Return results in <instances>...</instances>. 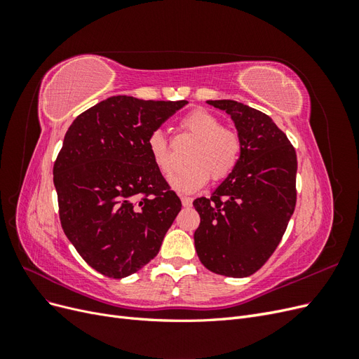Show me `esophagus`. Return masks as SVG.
<instances>
[{
	"mask_svg": "<svg viewBox=\"0 0 359 359\" xmlns=\"http://www.w3.org/2000/svg\"><path fill=\"white\" fill-rule=\"evenodd\" d=\"M181 202H182V206H186V208H190L193 199L189 198V196H181Z\"/></svg>",
	"mask_w": 359,
	"mask_h": 359,
	"instance_id": "34e87169",
	"label": "esophagus"
}]
</instances>
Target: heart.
Here are the masks:
<instances>
[{
	"mask_svg": "<svg viewBox=\"0 0 359 359\" xmlns=\"http://www.w3.org/2000/svg\"><path fill=\"white\" fill-rule=\"evenodd\" d=\"M180 128L196 142L189 154L190 166L170 180L173 189L193 193L201 190L210 178L220 182L232 175L243 154V137L236 128L223 126L219 116L201 107L184 116ZM148 149L161 175L169 178L177 169L175 158L169 140L160 130L149 135Z\"/></svg>",
	"mask_w": 359,
	"mask_h": 359,
	"instance_id": "heart-1",
	"label": "heart"
}]
</instances>
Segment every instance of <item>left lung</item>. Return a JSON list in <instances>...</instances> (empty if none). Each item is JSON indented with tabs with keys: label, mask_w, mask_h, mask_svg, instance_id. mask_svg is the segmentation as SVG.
<instances>
[{
	"label": "left lung",
	"mask_w": 359,
	"mask_h": 359,
	"mask_svg": "<svg viewBox=\"0 0 359 359\" xmlns=\"http://www.w3.org/2000/svg\"><path fill=\"white\" fill-rule=\"evenodd\" d=\"M208 103L232 116L243 154L211 198L193 202L201 215L194 247L205 268L243 278L273 256L295 211L297 153L266 114L235 100Z\"/></svg>",
	"instance_id": "1"
}]
</instances>
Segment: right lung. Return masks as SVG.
Instances as JSON below:
<instances>
[{
	"instance_id": "right-lung-1",
	"label": "right lung",
	"mask_w": 359,
	"mask_h": 359,
	"mask_svg": "<svg viewBox=\"0 0 359 359\" xmlns=\"http://www.w3.org/2000/svg\"><path fill=\"white\" fill-rule=\"evenodd\" d=\"M180 102L114 95L76 116L53 163L62 231L100 274H135L161 247L181 201L156 168L149 135Z\"/></svg>"
}]
</instances>
